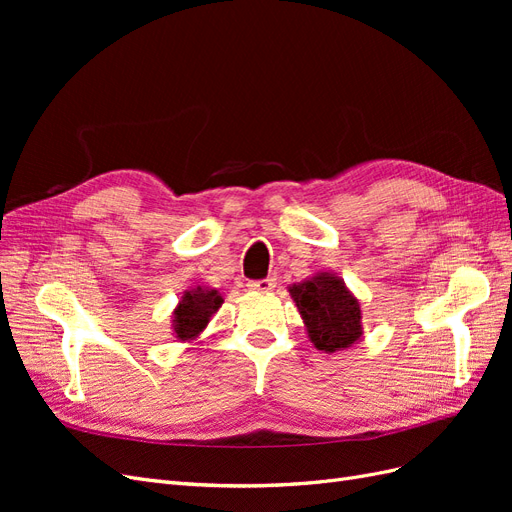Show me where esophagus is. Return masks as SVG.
Instances as JSON below:
<instances>
[{
  "instance_id": "1",
  "label": "esophagus",
  "mask_w": 512,
  "mask_h": 512,
  "mask_svg": "<svg viewBox=\"0 0 512 512\" xmlns=\"http://www.w3.org/2000/svg\"><path fill=\"white\" fill-rule=\"evenodd\" d=\"M275 277H267V280H258V282H250L247 288L254 290V292H271L275 288Z\"/></svg>"
}]
</instances>
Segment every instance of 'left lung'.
Segmentation results:
<instances>
[{"mask_svg": "<svg viewBox=\"0 0 512 512\" xmlns=\"http://www.w3.org/2000/svg\"><path fill=\"white\" fill-rule=\"evenodd\" d=\"M303 318L309 342L322 352L346 350L363 335L361 303L339 275L318 271L307 280L288 286Z\"/></svg>", "mask_w": 512, "mask_h": 512, "instance_id": "1", "label": "left lung"}]
</instances>
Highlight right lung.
Instances as JSON below:
<instances>
[{"label":"right lung","instance_id":"obj_1","mask_svg":"<svg viewBox=\"0 0 512 512\" xmlns=\"http://www.w3.org/2000/svg\"><path fill=\"white\" fill-rule=\"evenodd\" d=\"M224 297L218 288L211 286H194L183 292L181 301L173 312V335L177 342H196L207 329V324L213 314H218Z\"/></svg>","mask_w":512,"mask_h":512}]
</instances>
